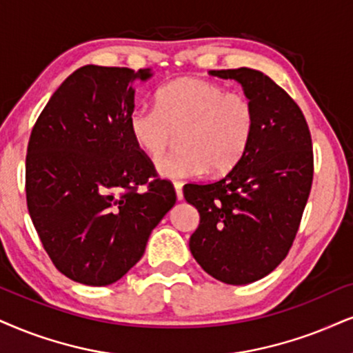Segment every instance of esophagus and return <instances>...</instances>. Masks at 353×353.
<instances>
[{"label": "esophagus", "instance_id": "1", "mask_svg": "<svg viewBox=\"0 0 353 353\" xmlns=\"http://www.w3.org/2000/svg\"><path fill=\"white\" fill-rule=\"evenodd\" d=\"M173 188H175L178 201H181V199H183V183H181V181H175V183H173Z\"/></svg>", "mask_w": 353, "mask_h": 353}]
</instances>
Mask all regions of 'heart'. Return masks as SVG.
<instances>
[{
	"mask_svg": "<svg viewBox=\"0 0 353 353\" xmlns=\"http://www.w3.org/2000/svg\"><path fill=\"white\" fill-rule=\"evenodd\" d=\"M255 129V108L241 91L203 78L185 77L157 91L155 106H137L129 112L128 130L139 150L162 155L180 130V150L155 162L160 176H198L210 170L228 173L245 155Z\"/></svg>",
	"mask_w": 353,
	"mask_h": 353,
	"instance_id": "b5f03b06",
	"label": "heart"
}]
</instances>
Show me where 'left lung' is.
I'll return each instance as SVG.
<instances>
[{
	"instance_id": "left-lung-1",
	"label": "left lung",
	"mask_w": 353,
	"mask_h": 353,
	"mask_svg": "<svg viewBox=\"0 0 353 353\" xmlns=\"http://www.w3.org/2000/svg\"><path fill=\"white\" fill-rule=\"evenodd\" d=\"M210 73L242 85L254 103L255 129L223 180L183 188L199 212L190 250L212 278L247 285L273 272L296 237L312 183L311 134L298 104L265 73L245 67Z\"/></svg>"
}]
</instances>
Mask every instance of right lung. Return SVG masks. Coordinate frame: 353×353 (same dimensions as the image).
<instances>
[{
  "label": "right lung",
  "instance_id": "1",
  "mask_svg": "<svg viewBox=\"0 0 353 353\" xmlns=\"http://www.w3.org/2000/svg\"><path fill=\"white\" fill-rule=\"evenodd\" d=\"M152 77V68L85 65L57 88L30 132V219L52 262L73 281L121 280L176 201L170 181L146 184L154 167L128 130L134 83ZM142 184L148 190L139 192Z\"/></svg>",
  "mask_w": 353,
  "mask_h": 353
}]
</instances>
